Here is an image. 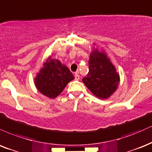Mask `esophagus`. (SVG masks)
Here are the masks:
<instances>
[{
	"label": "esophagus",
	"instance_id": "1",
	"mask_svg": "<svg viewBox=\"0 0 152 152\" xmlns=\"http://www.w3.org/2000/svg\"><path fill=\"white\" fill-rule=\"evenodd\" d=\"M75 80H80L79 72H76L75 73Z\"/></svg>",
	"mask_w": 152,
	"mask_h": 152
}]
</instances>
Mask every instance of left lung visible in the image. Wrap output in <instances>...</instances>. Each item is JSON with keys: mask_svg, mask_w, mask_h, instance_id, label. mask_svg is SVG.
<instances>
[{"mask_svg": "<svg viewBox=\"0 0 152 152\" xmlns=\"http://www.w3.org/2000/svg\"><path fill=\"white\" fill-rule=\"evenodd\" d=\"M119 81V74L106 53L94 48L90 53L89 72L83 79V83L95 97L104 99L117 90Z\"/></svg>", "mask_w": 152, "mask_h": 152, "instance_id": "left-lung-1", "label": "left lung"}]
</instances>
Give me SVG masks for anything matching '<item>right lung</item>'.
<instances>
[{
    "label": "right lung",
    "instance_id": "obj_1",
    "mask_svg": "<svg viewBox=\"0 0 152 152\" xmlns=\"http://www.w3.org/2000/svg\"><path fill=\"white\" fill-rule=\"evenodd\" d=\"M74 79L72 73L67 66L58 59L50 56L34 79V83L41 94L50 99H54Z\"/></svg>",
    "mask_w": 152,
    "mask_h": 152
}]
</instances>
